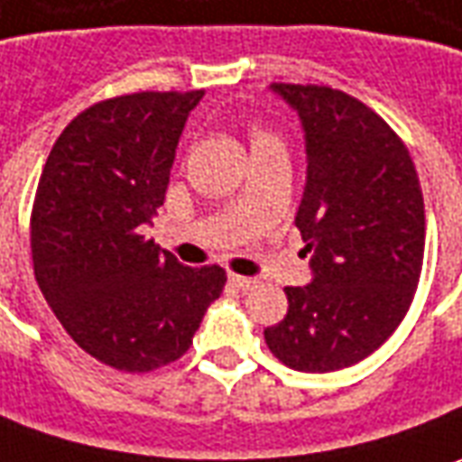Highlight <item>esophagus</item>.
Listing matches in <instances>:
<instances>
[{
    "label": "esophagus",
    "instance_id": "obj_1",
    "mask_svg": "<svg viewBox=\"0 0 462 462\" xmlns=\"http://www.w3.org/2000/svg\"><path fill=\"white\" fill-rule=\"evenodd\" d=\"M230 282L237 290H242V292H247V290H253L254 285H257V280L254 277H245V275H230Z\"/></svg>",
    "mask_w": 462,
    "mask_h": 462
}]
</instances>
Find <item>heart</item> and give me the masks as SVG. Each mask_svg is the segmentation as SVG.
Masks as SVG:
<instances>
[{"label": "heart", "mask_w": 462, "mask_h": 462, "mask_svg": "<svg viewBox=\"0 0 462 462\" xmlns=\"http://www.w3.org/2000/svg\"><path fill=\"white\" fill-rule=\"evenodd\" d=\"M250 142H253V147H257V144H273V142H280V137H277L273 130L254 125L253 130H250Z\"/></svg>", "instance_id": "b5f03b06"}]
</instances>
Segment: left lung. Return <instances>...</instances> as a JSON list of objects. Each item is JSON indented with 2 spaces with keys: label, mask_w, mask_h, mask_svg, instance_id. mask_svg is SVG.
Masks as SVG:
<instances>
[{
  "label": "left lung",
  "mask_w": 462,
  "mask_h": 462,
  "mask_svg": "<svg viewBox=\"0 0 462 462\" xmlns=\"http://www.w3.org/2000/svg\"><path fill=\"white\" fill-rule=\"evenodd\" d=\"M298 109L308 185L298 225L312 282L285 287L287 315L264 330L280 363L343 370L398 330L420 282L425 205L412 157L360 99L325 85H273Z\"/></svg>",
  "instance_id": "8db88e82"
}]
</instances>
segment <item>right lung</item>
I'll use <instances>...</instances> for the list:
<instances>
[{"label": "right lung", "instance_id": "add662e5", "mask_svg": "<svg viewBox=\"0 0 462 462\" xmlns=\"http://www.w3.org/2000/svg\"><path fill=\"white\" fill-rule=\"evenodd\" d=\"M199 99L202 89L102 99L64 127L42 170L29 220L37 285L74 343L115 370L180 360L227 282L220 264L185 267L142 235Z\"/></svg>", "mask_w": 462, "mask_h": 462}]
</instances>
